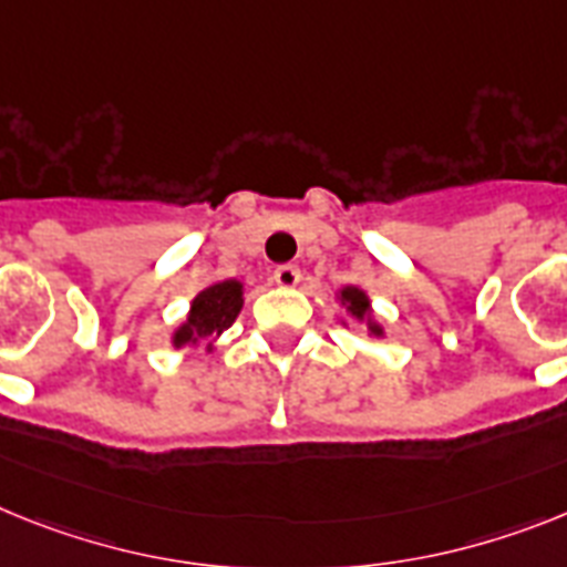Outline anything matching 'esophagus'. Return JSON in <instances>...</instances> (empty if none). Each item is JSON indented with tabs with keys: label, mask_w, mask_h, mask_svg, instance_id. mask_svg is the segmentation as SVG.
Segmentation results:
<instances>
[{
	"label": "esophagus",
	"mask_w": 567,
	"mask_h": 567,
	"mask_svg": "<svg viewBox=\"0 0 567 567\" xmlns=\"http://www.w3.org/2000/svg\"><path fill=\"white\" fill-rule=\"evenodd\" d=\"M299 279H302V274H299V268H293V265H282V268L274 270V282L279 285V288H297Z\"/></svg>",
	"instance_id": "34e87169"
}]
</instances>
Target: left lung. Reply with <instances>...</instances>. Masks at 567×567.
Wrapping results in <instances>:
<instances>
[{
    "label": "left lung",
    "mask_w": 567,
    "mask_h": 567,
    "mask_svg": "<svg viewBox=\"0 0 567 567\" xmlns=\"http://www.w3.org/2000/svg\"><path fill=\"white\" fill-rule=\"evenodd\" d=\"M334 299L340 302V308L346 311V317L357 320L360 326H365V334L372 337V340H380V337H386V328L383 322L374 317L372 308V297L360 288V285H342L340 291L334 293ZM340 326H349L346 320H340Z\"/></svg>",
    "instance_id": "8db88e82"
}]
</instances>
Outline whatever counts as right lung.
Listing matches in <instances>:
<instances>
[{"instance_id": "add662e5", "label": "right lung", "mask_w": 567, "mask_h": 567, "mask_svg": "<svg viewBox=\"0 0 567 567\" xmlns=\"http://www.w3.org/2000/svg\"><path fill=\"white\" fill-rule=\"evenodd\" d=\"M245 306V282L239 279H221L210 282L195 293L189 302L187 317L173 328V349H193L207 346V351L218 349V337L236 322Z\"/></svg>"}]
</instances>
